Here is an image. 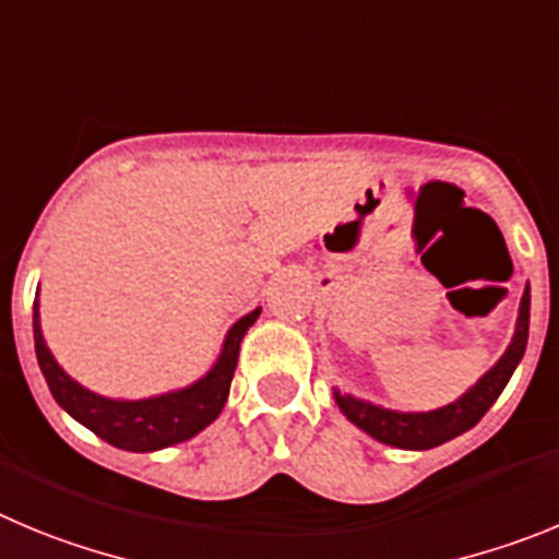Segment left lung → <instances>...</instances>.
Instances as JSON below:
<instances>
[{"instance_id":"1","label":"left lung","mask_w":559,"mask_h":559,"mask_svg":"<svg viewBox=\"0 0 559 559\" xmlns=\"http://www.w3.org/2000/svg\"><path fill=\"white\" fill-rule=\"evenodd\" d=\"M526 340H530V284H526L524 295H521V306H518L515 334H512L501 359L451 404L429 412H401L386 409V406L373 404V401L356 399L350 392H340L336 386L334 401L342 415L373 440L392 445V449L429 451L435 445L465 435L467 429H474L479 424L485 412L496 404L510 376L515 373V367L524 359Z\"/></svg>"}]
</instances>
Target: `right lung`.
<instances>
[{
  "mask_svg": "<svg viewBox=\"0 0 559 559\" xmlns=\"http://www.w3.org/2000/svg\"><path fill=\"white\" fill-rule=\"evenodd\" d=\"M259 314L261 306L239 317L230 325L217 361L192 384L180 386V390L160 392V395H150V399H108V395H99V392L74 381L58 365L47 340H44L38 292H35V356H38V367H41L49 392H52V399L58 401L60 409H67L78 424L94 431L99 440L110 442V445H117L122 451L144 454V451H160L175 445V442L189 440V437L200 435L205 426L217 420L225 401H228L230 379H234L236 361H239V345H242L250 325L259 320Z\"/></svg>",
  "mask_w": 559,
  "mask_h": 559,
  "instance_id": "1",
  "label": "right lung"
}]
</instances>
